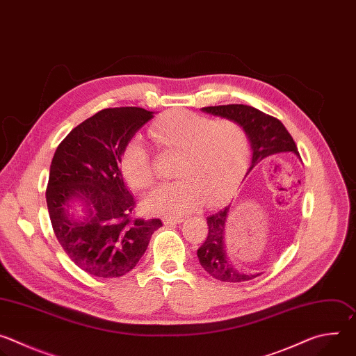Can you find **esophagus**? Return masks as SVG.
I'll return each instance as SVG.
<instances>
[{
	"mask_svg": "<svg viewBox=\"0 0 356 356\" xmlns=\"http://www.w3.org/2000/svg\"><path fill=\"white\" fill-rule=\"evenodd\" d=\"M183 221L181 217H165L163 218V222L166 225H172V224H180Z\"/></svg>",
	"mask_w": 356,
	"mask_h": 356,
	"instance_id": "obj_1",
	"label": "esophagus"
}]
</instances>
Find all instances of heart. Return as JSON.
Segmentation results:
<instances>
[{"instance_id": "obj_1", "label": "heart", "mask_w": 356, "mask_h": 356, "mask_svg": "<svg viewBox=\"0 0 356 356\" xmlns=\"http://www.w3.org/2000/svg\"><path fill=\"white\" fill-rule=\"evenodd\" d=\"M149 136L161 149L180 150L175 181L158 186L145 195L149 213L172 217L191 211L201 200L214 202L227 195L242 175L250 140L245 128L232 120H211L187 110H172L149 128ZM125 180L138 190L155 180L147 149L131 140L121 156Z\"/></svg>"}]
</instances>
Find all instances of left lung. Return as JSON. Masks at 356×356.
Returning a JSON list of instances; mask_svg holds the SVG:
<instances>
[{
    "label": "left lung",
    "instance_id": "left-lung-1",
    "mask_svg": "<svg viewBox=\"0 0 356 356\" xmlns=\"http://www.w3.org/2000/svg\"><path fill=\"white\" fill-rule=\"evenodd\" d=\"M201 111L236 121L245 128L249 135L252 147V159L248 173L259 163L270 159L277 154H283V152H293V154L298 156V150L291 135L284 128V125L275 117H270L257 108L243 104L204 107L201 108ZM228 213L229 206L217 209L211 213V216L207 217V238L204 243L198 248L197 257L201 266L213 277L221 282L241 283L257 277L261 273H242L228 259L224 243Z\"/></svg>",
    "mask_w": 356,
    "mask_h": 356
}]
</instances>
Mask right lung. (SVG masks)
I'll list each match as a JSON object with an SVG mask.
<instances>
[{"mask_svg": "<svg viewBox=\"0 0 356 356\" xmlns=\"http://www.w3.org/2000/svg\"><path fill=\"white\" fill-rule=\"evenodd\" d=\"M154 113L138 107L106 108L73 128L58 146L49 172L46 202L55 235L67 257L97 277L131 272L145 253L159 218H134L135 198L120 169L132 136ZM81 200L83 220L68 209Z\"/></svg>", "mask_w": 356, "mask_h": 356, "instance_id": "add662e5", "label": "right lung"}]
</instances>
